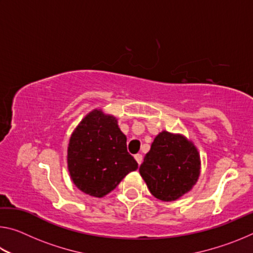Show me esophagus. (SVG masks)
<instances>
[{
	"instance_id": "obj_1",
	"label": "esophagus",
	"mask_w": 253,
	"mask_h": 253,
	"mask_svg": "<svg viewBox=\"0 0 253 253\" xmlns=\"http://www.w3.org/2000/svg\"><path fill=\"white\" fill-rule=\"evenodd\" d=\"M134 157H135L136 162L138 163V165L142 164V162H143V156H142V154H136V155H135Z\"/></svg>"
}]
</instances>
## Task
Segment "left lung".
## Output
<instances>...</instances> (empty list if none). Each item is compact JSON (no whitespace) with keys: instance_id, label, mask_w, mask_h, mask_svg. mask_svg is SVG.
Listing matches in <instances>:
<instances>
[{"instance_id":"1","label":"left lung","mask_w":253,"mask_h":253,"mask_svg":"<svg viewBox=\"0 0 253 253\" xmlns=\"http://www.w3.org/2000/svg\"><path fill=\"white\" fill-rule=\"evenodd\" d=\"M140 176L156 199L172 202L190 192L201 174V158L192 140L162 130L145 155Z\"/></svg>"}]
</instances>
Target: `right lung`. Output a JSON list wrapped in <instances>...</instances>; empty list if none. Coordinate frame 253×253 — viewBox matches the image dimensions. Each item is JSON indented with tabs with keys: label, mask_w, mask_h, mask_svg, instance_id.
Returning a JSON list of instances; mask_svg holds the SVG:
<instances>
[{
	"label": "right lung",
	"mask_w": 253,
	"mask_h": 253,
	"mask_svg": "<svg viewBox=\"0 0 253 253\" xmlns=\"http://www.w3.org/2000/svg\"><path fill=\"white\" fill-rule=\"evenodd\" d=\"M127 138L117 118L93 109L75 128L68 144V170L84 193L104 198L138 164L126 146Z\"/></svg>",
	"instance_id": "obj_1"
}]
</instances>
